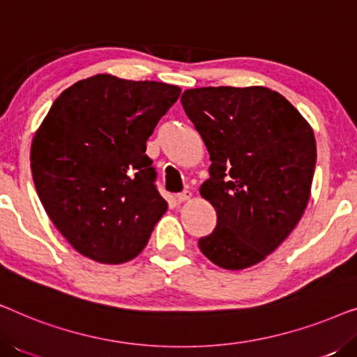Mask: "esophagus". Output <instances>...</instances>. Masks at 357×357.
<instances>
[{"label":"esophagus","mask_w":357,"mask_h":357,"mask_svg":"<svg viewBox=\"0 0 357 357\" xmlns=\"http://www.w3.org/2000/svg\"><path fill=\"white\" fill-rule=\"evenodd\" d=\"M190 197H192V192H190V190H183V192L177 193V202L183 203V202H187V199H190Z\"/></svg>","instance_id":"esophagus-1"}]
</instances>
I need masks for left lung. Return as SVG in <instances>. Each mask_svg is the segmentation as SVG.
I'll use <instances>...</instances> for the list:
<instances>
[{
	"label": "left lung",
	"instance_id": "obj_1",
	"mask_svg": "<svg viewBox=\"0 0 357 357\" xmlns=\"http://www.w3.org/2000/svg\"><path fill=\"white\" fill-rule=\"evenodd\" d=\"M180 100L211 159L199 193L216 209L218 224L199 238V250L224 270L257 265L305 211L317 160L314 131L268 87H199Z\"/></svg>",
	"mask_w": 357,
	"mask_h": 357
}]
</instances>
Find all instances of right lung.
I'll return each mask as SVG.
<instances>
[{"label": "right lung", "mask_w": 357, "mask_h": 357, "mask_svg": "<svg viewBox=\"0 0 357 357\" xmlns=\"http://www.w3.org/2000/svg\"><path fill=\"white\" fill-rule=\"evenodd\" d=\"M180 92L97 75L53 102L32 141V177L48 218L81 255L119 265L146 247L167 209L146 141Z\"/></svg>", "instance_id": "right-lung-1"}]
</instances>
